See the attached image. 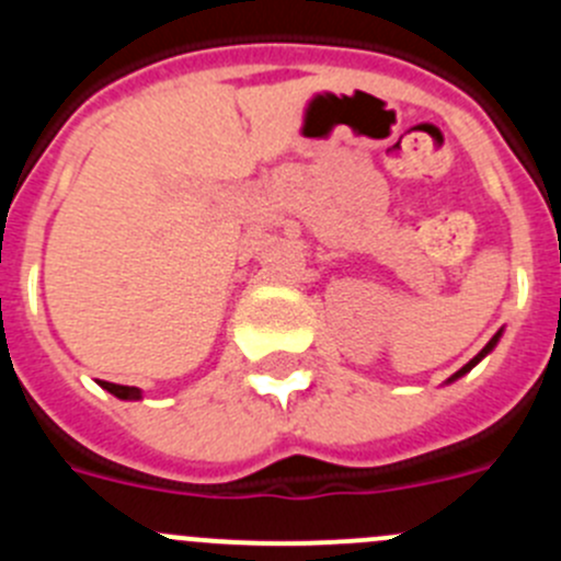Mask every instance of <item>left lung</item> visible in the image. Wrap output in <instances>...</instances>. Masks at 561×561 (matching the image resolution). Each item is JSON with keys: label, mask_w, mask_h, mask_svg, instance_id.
I'll use <instances>...</instances> for the list:
<instances>
[{"label": "left lung", "mask_w": 561, "mask_h": 561, "mask_svg": "<svg viewBox=\"0 0 561 561\" xmlns=\"http://www.w3.org/2000/svg\"><path fill=\"white\" fill-rule=\"evenodd\" d=\"M499 336H502V331H499V334H493V340H491V342H488V345H485V347H482V351H480V353H477V356H474V358H471V362H469V364H466V367H460V369H458V373H455V375H453V378H449V380H455V378H460V375H466V373H469V369H471V367H474V364H477V362H480V358H485V356H488V353H491V351H493V347H496Z\"/></svg>", "instance_id": "obj_1"}]
</instances>
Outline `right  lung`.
Returning <instances> with one entry per match:
<instances>
[{
  "label": "right lung",
  "mask_w": 561,
  "mask_h": 561,
  "mask_svg": "<svg viewBox=\"0 0 561 561\" xmlns=\"http://www.w3.org/2000/svg\"><path fill=\"white\" fill-rule=\"evenodd\" d=\"M101 386L106 391H112L114 397H119V400H139V397H142V391L136 389V386H119V383H108V380H101Z\"/></svg>",
  "instance_id": "add662e5"
}]
</instances>
